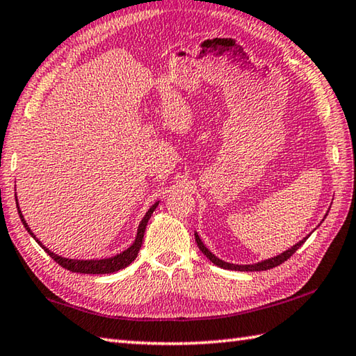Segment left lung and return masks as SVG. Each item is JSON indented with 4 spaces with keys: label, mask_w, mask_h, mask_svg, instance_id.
Segmentation results:
<instances>
[{
    "label": "left lung",
    "mask_w": 356,
    "mask_h": 356,
    "mask_svg": "<svg viewBox=\"0 0 356 356\" xmlns=\"http://www.w3.org/2000/svg\"><path fill=\"white\" fill-rule=\"evenodd\" d=\"M327 216V215H325ZM322 221H324V219H322ZM312 235V234H309ZM309 235H307L305 238H303V240H300L299 243H296L294 245H291L289 249H286L285 252H282V254H279V255H275V257H270V258H268V260H261V261H258V263H252V264H235V263H227V261H224V260H221V258H218L215 254H213V252H210L209 249H207V245L202 243V240H200L199 238V235H197V232H195V238H196V243H197V248L200 249V252H202V254L209 258V260L213 263V264H216V266H219V268H222V269H230V270H244V273H252V270H268V269H273V268H275V266H279V264H282L283 261H286L288 258L294 254V252L300 248V245L305 243L307 240H308V236Z\"/></svg>",
    "instance_id": "left-lung-1"
}]
</instances>
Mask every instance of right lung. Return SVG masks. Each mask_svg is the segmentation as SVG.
Returning a JSON list of instances; mask_svg holds the SVG:
<instances>
[{"label":"right lung","instance_id":"add662e5","mask_svg":"<svg viewBox=\"0 0 356 356\" xmlns=\"http://www.w3.org/2000/svg\"><path fill=\"white\" fill-rule=\"evenodd\" d=\"M159 202L154 204L149 210L146 211V215L141 219L140 224H138V229H137V236H135V241L129 245L126 250H122L121 254H116L113 257H108V258H101V260H74V258H65V257H60L54 254V252H51L47 245L43 243H40V240L32 234L31 227L26 222V219L23 218V213L20 210V205L17 202V209H18V215H20L22 222L24 225V229L29 232V235L34 238V240L40 244V248L47 252V254L53 258L56 263H59L62 268H65L71 273H79V274H112V273H118V270L124 269L126 266H129L135 258L138 255V250L141 248V243H143V236H145V230H146V225L147 221H149L151 215L154 213V210L157 209Z\"/></svg>","mask_w":356,"mask_h":356}]
</instances>
